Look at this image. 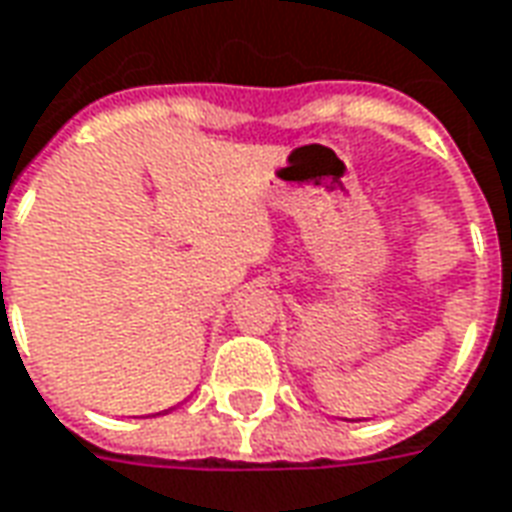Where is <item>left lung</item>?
<instances>
[{"instance_id":"1","label":"left lung","mask_w":512,"mask_h":512,"mask_svg":"<svg viewBox=\"0 0 512 512\" xmlns=\"http://www.w3.org/2000/svg\"><path fill=\"white\" fill-rule=\"evenodd\" d=\"M352 421H360V418H352Z\"/></svg>"}]
</instances>
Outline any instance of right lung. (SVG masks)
<instances>
[{"mask_svg": "<svg viewBox=\"0 0 512 512\" xmlns=\"http://www.w3.org/2000/svg\"><path fill=\"white\" fill-rule=\"evenodd\" d=\"M163 413H166V410H163ZM155 416H160V413H155Z\"/></svg>", "mask_w": 512, "mask_h": 512, "instance_id": "right-lung-1", "label": "right lung"}]
</instances>
